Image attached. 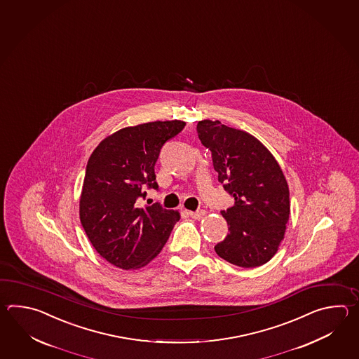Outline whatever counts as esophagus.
Segmentation results:
<instances>
[{
  "label": "esophagus",
  "instance_id": "1",
  "mask_svg": "<svg viewBox=\"0 0 359 359\" xmlns=\"http://www.w3.org/2000/svg\"><path fill=\"white\" fill-rule=\"evenodd\" d=\"M191 218H194V219H201L204 215H205V210H198V212H190Z\"/></svg>",
  "mask_w": 359,
  "mask_h": 359
}]
</instances>
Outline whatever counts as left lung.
Instances as JSON below:
<instances>
[{"label":"left lung","mask_w":359,"mask_h":359,"mask_svg":"<svg viewBox=\"0 0 359 359\" xmlns=\"http://www.w3.org/2000/svg\"><path fill=\"white\" fill-rule=\"evenodd\" d=\"M201 144L212 151L218 181L235 198L222 210L229 233L215 252L238 267H259L278 250L290 214L289 186L275 156L259 140L219 121L198 123Z\"/></svg>","instance_id":"left-lung-1"}]
</instances>
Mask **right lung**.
Wrapping results in <instances>:
<instances>
[{
  "mask_svg": "<svg viewBox=\"0 0 359 359\" xmlns=\"http://www.w3.org/2000/svg\"><path fill=\"white\" fill-rule=\"evenodd\" d=\"M182 121L138 124L102 140L91 154L79 200V218L100 255L122 269L141 268L161 252L180 213L161 204L140 208L146 187L158 190L155 163Z\"/></svg>",
  "mask_w": 359,
  "mask_h": 359,
  "instance_id": "1",
  "label": "right lung"
}]
</instances>
